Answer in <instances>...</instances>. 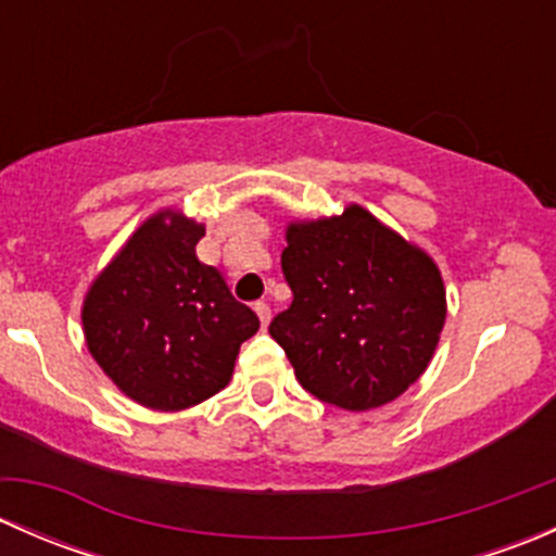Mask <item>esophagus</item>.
Returning a JSON list of instances; mask_svg holds the SVG:
<instances>
[{
  "label": "esophagus",
  "instance_id": "esophagus-1",
  "mask_svg": "<svg viewBox=\"0 0 556 556\" xmlns=\"http://www.w3.org/2000/svg\"><path fill=\"white\" fill-rule=\"evenodd\" d=\"M252 309H255L257 319H261V325H263V328H266V325H268V319H271V309H268V304H266V301H257V304L252 306Z\"/></svg>",
  "mask_w": 556,
  "mask_h": 556
}]
</instances>
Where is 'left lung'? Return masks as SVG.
Returning a JSON list of instances; mask_svg holds the SVG:
<instances>
[{
  "label": "left lung",
  "mask_w": 556,
  "mask_h": 556,
  "mask_svg": "<svg viewBox=\"0 0 556 556\" xmlns=\"http://www.w3.org/2000/svg\"><path fill=\"white\" fill-rule=\"evenodd\" d=\"M285 242L293 304L268 333L304 390L344 412L403 395L433 361L446 323V288L433 257L361 204L290 220Z\"/></svg>",
  "instance_id": "obj_1"
}]
</instances>
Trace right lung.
<instances>
[{
    "label": "right lung",
    "instance_id": "obj_1",
    "mask_svg": "<svg viewBox=\"0 0 556 556\" xmlns=\"http://www.w3.org/2000/svg\"><path fill=\"white\" fill-rule=\"evenodd\" d=\"M204 223L150 215L83 299V336L112 384L139 406L182 412L231 382L242 341L261 328L220 271L195 257Z\"/></svg>",
    "mask_w": 556,
    "mask_h": 556
}]
</instances>
